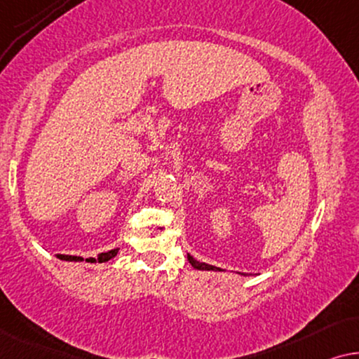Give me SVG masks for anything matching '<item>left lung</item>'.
I'll return each mask as SVG.
<instances>
[{
  "mask_svg": "<svg viewBox=\"0 0 359 359\" xmlns=\"http://www.w3.org/2000/svg\"><path fill=\"white\" fill-rule=\"evenodd\" d=\"M187 259H189L190 265L194 266V269H196V270H203V271H224L223 269H218V266L208 265V264H205V262H198L196 259H194V257H191L190 254H187ZM237 275H241V276H247L245 273H237Z\"/></svg>",
  "mask_w": 359,
  "mask_h": 359,
  "instance_id": "left-lung-1",
  "label": "left lung"
}]
</instances>
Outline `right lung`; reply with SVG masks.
Masks as SVG:
<instances>
[{
  "label": "right lung",
  "instance_id": "right-lung-1",
  "mask_svg": "<svg viewBox=\"0 0 359 359\" xmlns=\"http://www.w3.org/2000/svg\"><path fill=\"white\" fill-rule=\"evenodd\" d=\"M117 254H118V249H112V250H109V252H102V254H99L97 259H93V257H89V259H86V262H88V264H95V262H99V264H104V262L112 260ZM57 259L65 260V262H84L83 257H78V255L57 254Z\"/></svg>",
  "mask_w": 359,
  "mask_h": 359
}]
</instances>
